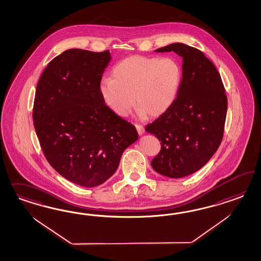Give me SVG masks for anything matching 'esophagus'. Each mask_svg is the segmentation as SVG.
Returning a JSON list of instances; mask_svg holds the SVG:
<instances>
[{
    "label": "esophagus",
    "mask_w": 261,
    "mask_h": 261,
    "mask_svg": "<svg viewBox=\"0 0 261 261\" xmlns=\"http://www.w3.org/2000/svg\"><path fill=\"white\" fill-rule=\"evenodd\" d=\"M136 129L138 131V134L140 135V136H142L143 133H144V127L141 125V124H136Z\"/></svg>",
    "instance_id": "34e87169"
}]
</instances>
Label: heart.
<instances>
[{
  "label": "heart",
  "instance_id": "obj_1",
  "mask_svg": "<svg viewBox=\"0 0 261 261\" xmlns=\"http://www.w3.org/2000/svg\"><path fill=\"white\" fill-rule=\"evenodd\" d=\"M113 76L101 80L99 94L116 115L126 117L137 102L142 115L159 117L175 101L182 71L178 61L170 57L133 56L114 67Z\"/></svg>",
  "mask_w": 261,
  "mask_h": 261
}]
</instances>
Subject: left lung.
Instances as JSON below:
<instances>
[{"instance_id":"1","label":"left lung","mask_w":261,"mask_h":261,"mask_svg":"<svg viewBox=\"0 0 261 261\" xmlns=\"http://www.w3.org/2000/svg\"><path fill=\"white\" fill-rule=\"evenodd\" d=\"M155 51H174L182 58L177 98L168 110L145 127L162 144L151 162L153 169L178 179L201 169L218 149L228 100L219 72L201 50L173 43Z\"/></svg>"}]
</instances>
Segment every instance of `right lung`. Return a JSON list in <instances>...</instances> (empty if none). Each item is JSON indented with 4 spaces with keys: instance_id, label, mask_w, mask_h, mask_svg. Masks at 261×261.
Returning <instances> with one entry per match:
<instances>
[{
    "instance_id": "add662e5",
    "label": "right lung",
    "mask_w": 261,
    "mask_h": 261,
    "mask_svg": "<svg viewBox=\"0 0 261 261\" xmlns=\"http://www.w3.org/2000/svg\"><path fill=\"white\" fill-rule=\"evenodd\" d=\"M111 59L109 50L67 49L48 63L36 87L33 123L44 155L65 179L85 188L112 177L139 138L99 94Z\"/></svg>"
}]
</instances>
